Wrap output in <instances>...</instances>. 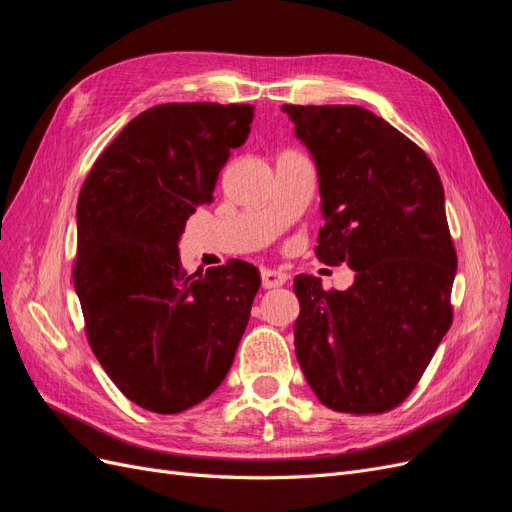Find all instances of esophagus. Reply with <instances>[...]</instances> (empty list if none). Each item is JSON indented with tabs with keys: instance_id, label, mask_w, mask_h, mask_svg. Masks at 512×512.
<instances>
[{
	"instance_id": "esophagus-1",
	"label": "esophagus",
	"mask_w": 512,
	"mask_h": 512,
	"mask_svg": "<svg viewBox=\"0 0 512 512\" xmlns=\"http://www.w3.org/2000/svg\"><path fill=\"white\" fill-rule=\"evenodd\" d=\"M262 288H280L288 282V273L284 271H275V269H265L260 273Z\"/></svg>"
}]
</instances>
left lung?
Listing matches in <instances>:
<instances>
[{
	"label": "left lung",
	"mask_w": 512,
	"mask_h": 512,
	"mask_svg": "<svg viewBox=\"0 0 512 512\" xmlns=\"http://www.w3.org/2000/svg\"><path fill=\"white\" fill-rule=\"evenodd\" d=\"M282 111L316 164L324 218L316 256L354 271L344 292H324L312 275L294 280L299 365L331 410H391L453 322L457 254L440 175L421 147L363 106Z\"/></svg>",
	"instance_id": "1"
}]
</instances>
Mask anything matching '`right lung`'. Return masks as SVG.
<instances>
[{
	"instance_id": "right-lung-1",
	"label": "right lung",
	"mask_w": 512,
	"mask_h": 512,
	"mask_svg": "<svg viewBox=\"0 0 512 512\" xmlns=\"http://www.w3.org/2000/svg\"><path fill=\"white\" fill-rule=\"evenodd\" d=\"M252 119L250 104L147 108L81 188L74 290L89 346L117 389L149 412L177 414L218 389L250 320L258 269L230 260L188 275L177 245Z\"/></svg>"
}]
</instances>
